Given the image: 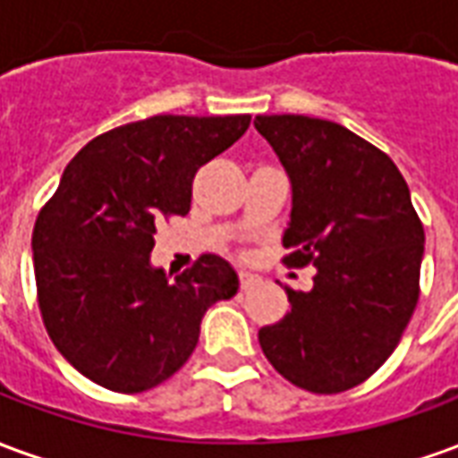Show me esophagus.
I'll return each instance as SVG.
<instances>
[{
    "label": "esophagus",
    "instance_id": "34e87169",
    "mask_svg": "<svg viewBox=\"0 0 458 458\" xmlns=\"http://www.w3.org/2000/svg\"><path fill=\"white\" fill-rule=\"evenodd\" d=\"M258 284H259V277L255 275V272H248V269H242V272H240V287L252 289V287H258Z\"/></svg>",
    "mask_w": 458,
    "mask_h": 458
}]
</instances>
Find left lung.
Segmentation results:
<instances>
[{
  "instance_id": "1",
  "label": "left lung",
  "mask_w": 458,
  "mask_h": 458,
  "mask_svg": "<svg viewBox=\"0 0 458 458\" xmlns=\"http://www.w3.org/2000/svg\"><path fill=\"white\" fill-rule=\"evenodd\" d=\"M255 127L292 179L287 267L314 265L311 292L287 289L289 311L259 328L282 377L334 394L390 358L420 299L422 220L394 161L336 122L259 114Z\"/></svg>"
}]
</instances>
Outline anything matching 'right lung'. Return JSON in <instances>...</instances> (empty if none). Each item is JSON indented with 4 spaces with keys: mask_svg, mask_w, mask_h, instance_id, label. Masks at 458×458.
I'll list each match as a JSON object with an SVG mask.
<instances>
[{
    "mask_svg": "<svg viewBox=\"0 0 458 458\" xmlns=\"http://www.w3.org/2000/svg\"><path fill=\"white\" fill-rule=\"evenodd\" d=\"M250 114H157L105 131L75 154L38 210L36 297L54 345L113 393H144L179 370L210 304L238 275L200 255L171 282L149 265L161 218L186 216L196 171L245 134Z\"/></svg>",
    "mask_w": 458,
    "mask_h": 458,
    "instance_id": "obj_1",
    "label": "right lung"
}]
</instances>
